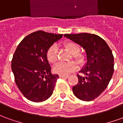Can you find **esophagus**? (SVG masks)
I'll use <instances>...</instances> for the list:
<instances>
[{
	"label": "esophagus",
	"mask_w": 123,
	"mask_h": 123,
	"mask_svg": "<svg viewBox=\"0 0 123 123\" xmlns=\"http://www.w3.org/2000/svg\"><path fill=\"white\" fill-rule=\"evenodd\" d=\"M59 77L61 78H68V75H59Z\"/></svg>",
	"instance_id": "34e87169"
}]
</instances>
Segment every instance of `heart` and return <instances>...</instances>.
<instances>
[{
	"instance_id": "obj_1",
	"label": "heart",
	"mask_w": 123,
	"mask_h": 123,
	"mask_svg": "<svg viewBox=\"0 0 123 123\" xmlns=\"http://www.w3.org/2000/svg\"><path fill=\"white\" fill-rule=\"evenodd\" d=\"M70 53H72V57L77 61L78 64H82L85 61V56L82 53H80V47L76 43L74 42H67L64 44ZM47 59L51 64H55L58 61V54L57 49L55 45H52L49 49L47 52ZM77 62L75 61H70L68 62L59 63L54 67L53 70L56 74L61 75H67L72 73L78 68Z\"/></svg>"
}]
</instances>
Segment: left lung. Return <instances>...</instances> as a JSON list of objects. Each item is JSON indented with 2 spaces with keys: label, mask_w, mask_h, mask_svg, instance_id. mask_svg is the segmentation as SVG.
Segmentation results:
<instances>
[{
  "label": "left lung",
  "mask_w": 123,
  "mask_h": 123,
  "mask_svg": "<svg viewBox=\"0 0 123 123\" xmlns=\"http://www.w3.org/2000/svg\"><path fill=\"white\" fill-rule=\"evenodd\" d=\"M64 37L80 45L86 51L87 61L77 74L78 83L72 92L79 99L90 101L107 87L114 71V57L103 39L95 34L82 33L65 34Z\"/></svg>",
  "instance_id": "1"
}]
</instances>
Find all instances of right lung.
<instances>
[{
    "instance_id": "add662e5",
    "label": "right lung",
    "mask_w": 123,
    "mask_h": 123,
    "mask_svg": "<svg viewBox=\"0 0 123 123\" xmlns=\"http://www.w3.org/2000/svg\"><path fill=\"white\" fill-rule=\"evenodd\" d=\"M62 37L37 31L24 38L16 49L11 64L15 82L30 101L41 102L53 94L59 75L51 73L47 52Z\"/></svg>"
}]
</instances>
